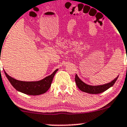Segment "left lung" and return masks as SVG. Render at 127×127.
Wrapping results in <instances>:
<instances>
[{"instance_id": "8db88e82", "label": "left lung", "mask_w": 127, "mask_h": 127, "mask_svg": "<svg viewBox=\"0 0 127 127\" xmlns=\"http://www.w3.org/2000/svg\"><path fill=\"white\" fill-rule=\"evenodd\" d=\"M118 77L119 76H117L116 79H114V80H113L111 82L101 85H96V86L87 85L85 83H84V82H82V80H80L77 74L75 75V81L77 86L82 92L90 93V94H99V93H103V92L107 90L110 87L113 86L117 79H118Z\"/></svg>"}]
</instances>
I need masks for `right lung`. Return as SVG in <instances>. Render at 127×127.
Returning <instances> with one entry per match:
<instances>
[{
  "label": "right lung",
  "instance_id": "right-lung-1",
  "mask_svg": "<svg viewBox=\"0 0 127 127\" xmlns=\"http://www.w3.org/2000/svg\"><path fill=\"white\" fill-rule=\"evenodd\" d=\"M58 70V69H56L51 75L46 77L42 80L35 82H24L16 80L8 75L5 71L4 72L10 84L17 91L29 95H39L48 91Z\"/></svg>",
  "mask_w": 127,
  "mask_h": 127
}]
</instances>
